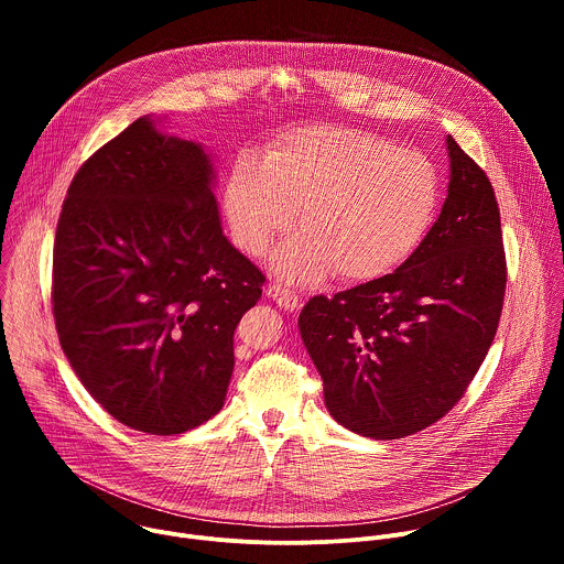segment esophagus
Wrapping results in <instances>:
<instances>
[{"label":"esophagus","instance_id":"1","mask_svg":"<svg viewBox=\"0 0 564 564\" xmlns=\"http://www.w3.org/2000/svg\"><path fill=\"white\" fill-rule=\"evenodd\" d=\"M265 294H268L272 301H276L279 307L290 310V312L299 310V305H301V296H299L296 292H292L290 288L281 285V283H270L268 290H265Z\"/></svg>","mask_w":564,"mask_h":564}]
</instances>
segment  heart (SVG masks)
<instances>
[{
  "instance_id": "obj_1",
  "label": "heart",
  "mask_w": 564,
  "mask_h": 564,
  "mask_svg": "<svg viewBox=\"0 0 564 564\" xmlns=\"http://www.w3.org/2000/svg\"><path fill=\"white\" fill-rule=\"evenodd\" d=\"M433 160L392 140L348 127H305L279 135L261 155L238 158L223 207L234 246L263 257L294 225L303 234L274 254L290 281H314L335 270L364 283L404 265L440 207Z\"/></svg>"
}]
</instances>
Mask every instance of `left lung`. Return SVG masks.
Listing matches in <instances>:
<instances>
[{
	"label": "left lung",
	"mask_w": 564,
	"mask_h": 564,
	"mask_svg": "<svg viewBox=\"0 0 564 564\" xmlns=\"http://www.w3.org/2000/svg\"><path fill=\"white\" fill-rule=\"evenodd\" d=\"M446 142L448 196L417 252L392 274L312 296L299 314L330 415L364 437L399 440L442 420L500 324L507 257L496 192Z\"/></svg>",
	"instance_id": "obj_1"
}]
</instances>
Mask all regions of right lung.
<instances>
[{
  "label": "right lung",
  "instance_id": "1",
  "mask_svg": "<svg viewBox=\"0 0 564 564\" xmlns=\"http://www.w3.org/2000/svg\"><path fill=\"white\" fill-rule=\"evenodd\" d=\"M209 155L138 118L73 176L53 246L59 346L98 404L149 435L214 417L263 272L223 236Z\"/></svg>",
  "mask_w": 564,
  "mask_h": 564
}]
</instances>
